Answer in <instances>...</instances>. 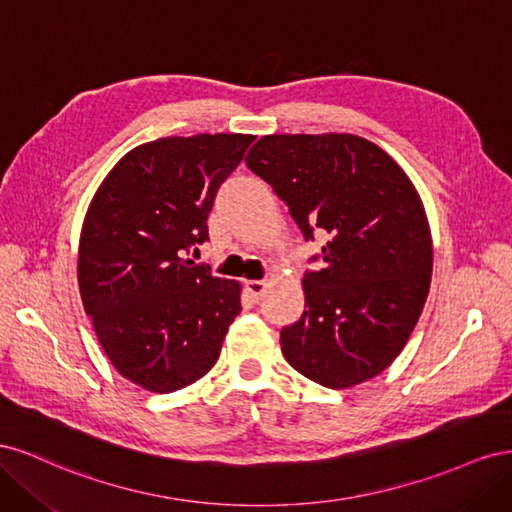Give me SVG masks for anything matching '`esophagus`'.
Segmentation results:
<instances>
[{
	"instance_id": "1",
	"label": "esophagus",
	"mask_w": 512,
	"mask_h": 512,
	"mask_svg": "<svg viewBox=\"0 0 512 512\" xmlns=\"http://www.w3.org/2000/svg\"><path fill=\"white\" fill-rule=\"evenodd\" d=\"M245 288H247V292H250L252 299H260L262 292H265V288H267V282L265 280H247Z\"/></svg>"
}]
</instances>
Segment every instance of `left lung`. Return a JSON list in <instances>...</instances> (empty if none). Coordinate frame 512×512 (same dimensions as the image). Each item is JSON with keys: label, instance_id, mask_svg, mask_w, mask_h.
<instances>
[{"label": "left lung", "instance_id": "left-lung-1", "mask_svg": "<svg viewBox=\"0 0 512 512\" xmlns=\"http://www.w3.org/2000/svg\"><path fill=\"white\" fill-rule=\"evenodd\" d=\"M280 196L305 241L303 316L280 333L286 361L327 389L378 376L404 350L431 282V232L399 164L354 134H271L245 158Z\"/></svg>", "mask_w": 512, "mask_h": 512}]
</instances>
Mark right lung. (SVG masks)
I'll return each instance as SVG.
<instances>
[{
	"instance_id": "right-lung-1",
	"label": "right lung",
	"mask_w": 512,
	"mask_h": 512,
	"mask_svg": "<svg viewBox=\"0 0 512 512\" xmlns=\"http://www.w3.org/2000/svg\"><path fill=\"white\" fill-rule=\"evenodd\" d=\"M250 134L168 136L123 156L87 209L79 288L108 359L123 378L173 393L215 365L241 286L188 254Z\"/></svg>"
}]
</instances>
